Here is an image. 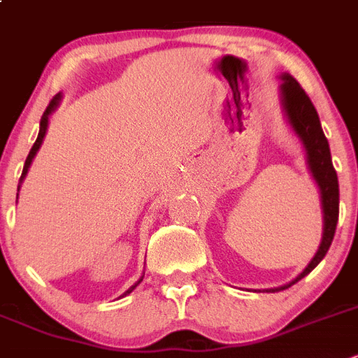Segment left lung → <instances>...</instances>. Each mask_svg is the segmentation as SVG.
Masks as SVG:
<instances>
[{"label":"left lung","mask_w":358,"mask_h":358,"mask_svg":"<svg viewBox=\"0 0 358 358\" xmlns=\"http://www.w3.org/2000/svg\"><path fill=\"white\" fill-rule=\"evenodd\" d=\"M284 83H282V97H284V108L289 117L291 124H293L294 131L301 138L303 145L307 149V156H309V166L313 170V176L316 179L317 186L321 189V199H323V213H324V231L321 245L317 248L316 255L313 261L309 262V266L301 271L293 282L286 284V286L277 287V289H270V293L275 291L287 289L294 284V282L301 280V278L309 275L314 268L321 262V259L327 255L330 245H332L334 234H336L337 220H339V182H337V173L332 165V156H330V147L324 133L321 129L320 117L314 108L313 101L306 94V90L301 88V85L294 80L293 76H282Z\"/></svg>","instance_id":"obj_1"}]
</instances>
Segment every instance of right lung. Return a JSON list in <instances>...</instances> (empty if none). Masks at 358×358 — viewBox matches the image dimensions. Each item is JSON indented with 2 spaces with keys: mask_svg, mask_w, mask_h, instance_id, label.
Instances as JSON below:
<instances>
[{
  "mask_svg": "<svg viewBox=\"0 0 358 358\" xmlns=\"http://www.w3.org/2000/svg\"><path fill=\"white\" fill-rule=\"evenodd\" d=\"M58 103H60V94H57V96L52 97L51 101H49V104H48V108H45V111H44V115H42V119H41V131H38V136H37V140H35V143H34V147H31V150H29V154H28V157H26V162H24V169H22V173H21V181L22 179H24V176H26V172H28V169H29V163H31V159H34V156L35 154H37V150H38V147H41V143H42V138H44V134H45V129H48V117H49V113H51L52 110H55V108L58 106ZM17 192H19V186H17ZM143 278V277H142ZM142 278H140L138 282H136V284H133V286L129 287V289L126 291V293L122 294V296H126V294H129L131 291L134 289V287L138 286L140 282H142Z\"/></svg>",
  "mask_w": 358,
  "mask_h": 358,
  "instance_id": "1",
  "label": "right lung"
}]
</instances>
